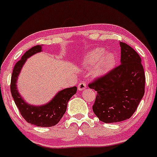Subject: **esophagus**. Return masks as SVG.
Instances as JSON below:
<instances>
[{
  "instance_id": "obj_1",
  "label": "esophagus",
  "mask_w": 157,
  "mask_h": 157,
  "mask_svg": "<svg viewBox=\"0 0 157 157\" xmlns=\"http://www.w3.org/2000/svg\"><path fill=\"white\" fill-rule=\"evenodd\" d=\"M86 87H87V85L85 82H80L78 85V89L79 90H83L86 88Z\"/></svg>"
}]
</instances>
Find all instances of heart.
I'll list each match as a JSON object with an SVG mask.
<instances>
[{
  "label": "heart",
  "mask_w": 157,
  "mask_h": 157,
  "mask_svg": "<svg viewBox=\"0 0 157 157\" xmlns=\"http://www.w3.org/2000/svg\"><path fill=\"white\" fill-rule=\"evenodd\" d=\"M102 48H97L87 54L84 59V64L88 67H97V73L109 71L115 64L116 58L113 53L105 54Z\"/></svg>",
  "instance_id": "heart-1"
}]
</instances>
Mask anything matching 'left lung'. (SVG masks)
Here are the masks:
<instances>
[{
	"instance_id": "left-lung-1",
	"label": "left lung",
	"mask_w": 157,
	"mask_h": 157,
	"mask_svg": "<svg viewBox=\"0 0 157 157\" xmlns=\"http://www.w3.org/2000/svg\"><path fill=\"white\" fill-rule=\"evenodd\" d=\"M121 64L88 84L97 91L93 111L109 124L130 118L144 94L145 75L139 55L120 42Z\"/></svg>"
}]
</instances>
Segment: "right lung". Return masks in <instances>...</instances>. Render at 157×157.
Segmentation results:
<instances>
[{"label":"right lung","mask_w":157,"mask_h":157,"mask_svg":"<svg viewBox=\"0 0 157 157\" xmlns=\"http://www.w3.org/2000/svg\"><path fill=\"white\" fill-rule=\"evenodd\" d=\"M41 51V45H35L25 52L21 58L16 62L11 76L10 91L20 114L27 122L37 126L49 127L56 125L62 118L67 110L69 100L77 91V87L74 86L58 92L51 102L46 105L33 106L26 103L17 90V78L27 58Z\"/></svg>","instance_id":"add662e5"}]
</instances>
